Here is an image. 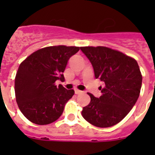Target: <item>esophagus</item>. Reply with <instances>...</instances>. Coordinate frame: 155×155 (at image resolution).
Listing matches in <instances>:
<instances>
[{
	"label": "esophagus",
	"instance_id": "obj_1",
	"mask_svg": "<svg viewBox=\"0 0 155 155\" xmlns=\"http://www.w3.org/2000/svg\"><path fill=\"white\" fill-rule=\"evenodd\" d=\"M75 94H80V93H82V91H80V90L77 89V88H75Z\"/></svg>",
	"mask_w": 155,
	"mask_h": 155
}]
</instances>
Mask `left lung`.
I'll return each instance as SVG.
<instances>
[{"instance_id": "8db88e82", "label": "left lung", "mask_w": 155, "mask_h": 155, "mask_svg": "<svg viewBox=\"0 0 155 155\" xmlns=\"http://www.w3.org/2000/svg\"><path fill=\"white\" fill-rule=\"evenodd\" d=\"M92 63L96 79L104 82L99 98L91 93L82 116L90 124L111 127L122 120L134 106L140 94L142 76L134 58L105 47H80Z\"/></svg>"}]
</instances>
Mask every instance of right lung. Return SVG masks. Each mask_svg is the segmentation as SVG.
Returning a JSON list of instances; mask_svg holds the SVG:
<instances>
[{"label":"right lung","mask_w":155,"mask_h":155,"mask_svg":"<svg viewBox=\"0 0 155 155\" xmlns=\"http://www.w3.org/2000/svg\"><path fill=\"white\" fill-rule=\"evenodd\" d=\"M80 47L54 46L40 49L28 56L15 77L16 101L22 114L37 125H48L60 117L66 103L74 95L56 80H64L69 58Z\"/></svg>","instance_id":"right-lung-1"}]
</instances>
